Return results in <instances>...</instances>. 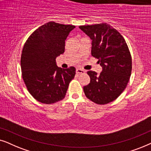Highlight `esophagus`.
<instances>
[{
  "mask_svg": "<svg viewBox=\"0 0 151 151\" xmlns=\"http://www.w3.org/2000/svg\"><path fill=\"white\" fill-rule=\"evenodd\" d=\"M76 72H77V74H81L85 73L86 71L83 69H81V68H77V69L76 70Z\"/></svg>",
  "mask_w": 151,
  "mask_h": 151,
  "instance_id": "1",
  "label": "esophagus"
}]
</instances>
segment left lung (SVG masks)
I'll return each mask as SVG.
<instances>
[{"label": "left lung", "instance_id": "obj_1", "mask_svg": "<svg viewBox=\"0 0 151 151\" xmlns=\"http://www.w3.org/2000/svg\"><path fill=\"white\" fill-rule=\"evenodd\" d=\"M79 28L92 39L91 55L99 60L102 72L88 71L90 78L84 86L85 95L99 105L113 101L127 86L132 72V58L122 35L107 23L81 25Z\"/></svg>", "mask_w": 151, "mask_h": 151}]
</instances>
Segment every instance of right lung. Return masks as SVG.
I'll return each instance as SVG.
<instances>
[{
    "instance_id": "add662e5",
    "label": "right lung",
    "mask_w": 151,
    "mask_h": 151,
    "mask_svg": "<svg viewBox=\"0 0 151 151\" xmlns=\"http://www.w3.org/2000/svg\"><path fill=\"white\" fill-rule=\"evenodd\" d=\"M74 25L51 21L29 36L21 57L22 77L36 100L52 104L65 98L68 86L76 74L75 68L57 67L56 58L65 51V42Z\"/></svg>"
}]
</instances>
